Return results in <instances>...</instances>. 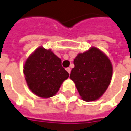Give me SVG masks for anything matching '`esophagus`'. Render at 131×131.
<instances>
[{"label":"esophagus","mask_w":131,"mask_h":131,"mask_svg":"<svg viewBox=\"0 0 131 131\" xmlns=\"http://www.w3.org/2000/svg\"><path fill=\"white\" fill-rule=\"evenodd\" d=\"M66 70H67V72H68L69 74H70V72H71V69L69 68V67H67V68H66Z\"/></svg>","instance_id":"1"}]
</instances>
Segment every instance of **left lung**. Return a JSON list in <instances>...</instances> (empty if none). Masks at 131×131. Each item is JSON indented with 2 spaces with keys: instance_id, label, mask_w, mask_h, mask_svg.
<instances>
[{
  "instance_id": "left-lung-1",
  "label": "left lung",
  "mask_w": 131,
  "mask_h": 131,
  "mask_svg": "<svg viewBox=\"0 0 131 131\" xmlns=\"http://www.w3.org/2000/svg\"><path fill=\"white\" fill-rule=\"evenodd\" d=\"M74 64L69 78L74 82L81 98L85 101L98 100L111 83L113 67L110 59L101 50L91 47L78 54Z\"/></svg>"
}]
</instances>
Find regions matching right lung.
<instances>
[{"label":"right lung","instance_id":"1","mask_svg":"<svg viewBox=\"0 0 131 131\" xmlns=\"http://www.w3.org/2000/svg\"><path fill=\"white\" fill-rule=\"evenodd\" d=\"M23 73L28 88L36 96L50 98L58 92L69 77L62 66V60L50 49L39 47L27 57Z\"/></svg>","mask_w":131,"mask_h":131}]
</instances>
